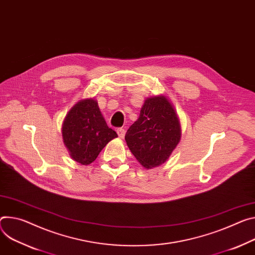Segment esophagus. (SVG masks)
<instances>
[{
	"label": "esophagus",
	"mask_w": 255,
	"mask_h": 255,
	"mask_svg": "<svg viewBox=\"0 0 255 255\" xmlns=\"http://www.w3.org/2000/svg\"><path fill=\"white\" fill-rule=\"evenodd\" d=\"M117 133H118V135H119L120 138H124V136H125V129L119 128V129L117 130Z\"/></svg>",
	"instance_id": "obj_1"
}]
</instances>
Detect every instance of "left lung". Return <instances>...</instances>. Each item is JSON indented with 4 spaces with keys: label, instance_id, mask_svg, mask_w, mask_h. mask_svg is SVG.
<instances>
[{
    "label": "left lung",
    "instance_id": "obj_1",
    "mask_svg": "<svg viewBox=\"0 0 255 255\" xmlns=\"http://www.w3.org/2000/svg\"><path fill=\"white\" fill-rule=\"evenodd\" d=\"M181 139V127L172 104L165 96L148 98L138 118L127 130L130 151L145 169L157 167L170 157Z\"/></svg>",
    "mask_w": 255,
    "mask_h": 255
}]
</instances>
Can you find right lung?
<instances>
[{
  "label": "right lung",
  "mask_w": 255,
  "mask_h": 255,
  "mask_svg": "<svg viewBox=\"0 0 255 255\" xmlns=\"http://www.w3.org/2000/svg\"><path fill=\"white\" fill-rule=\"evenodd\" d=\"M62 136L71 158L83 166L95 161L102 149L118 137L108 127L95 99L81 100L68 112Z\"/></svg>",
  "instance_id": "right-lung-1"
}]
</instances>
